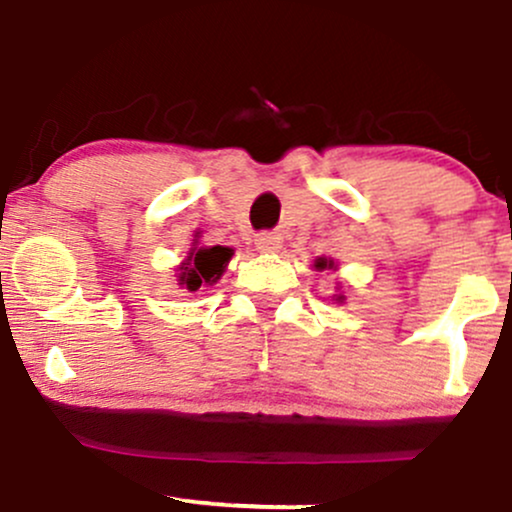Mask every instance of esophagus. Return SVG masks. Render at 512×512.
<instances>
[{"mask_svg": "<svg viewBox=\"0 0 512 512\" xmlns=\"http://www.w3.org/2000/svg\"><path fill=\"white\" fill-rule=\"evenodd\" d=\"M256 249L261 254H278L282 249V237L278 232H261L256 237Z\"/></svg>", "mask_w": 512, "mask_h": 512, "instance_id": "obj_1", "label": "esophagus"}]
</instances>
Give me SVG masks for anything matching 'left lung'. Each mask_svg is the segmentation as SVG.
Listing matches in <instances>:
<instances>
[{
    "label": "left lung",
    "instance_id": "8db88e82",
    "mask_svg": "<svg viewBox=\"0 0 512 512\" xmlns=\"http://www.w3.org/2000/svg\"><path fill=\"white\" fill-rule=\"evenodd\" d=\"M314 268L316 270H338V263H335L333 258H328V256H318L314 261ZM338 290H340V287H338ZM333 304H345V294H342V292L333 294Z\"/></svg>",
    "mask_w": 512,
    "mask_h": 512
}]
</instances>
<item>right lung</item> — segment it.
<instances>
[{
    "instance_id": "obj_1",
    "label": "right lung",
    "mask_w": 512,
    "mask_h": 512,
    "mask_svg": "<svg viewBox=\"0 0 512 512\" xmlns=\"http://www.w3.org/2000/svg\"><path fill=\"white\" fill-rule=\"evenodd\" d=\"M198 237H201V232L194 234L191 249L186 251V258L174 273L177 285L186 292H198L201 287L215 285L234 256V249H230V246H201Z\"/></svg>"
}]
</instances>
